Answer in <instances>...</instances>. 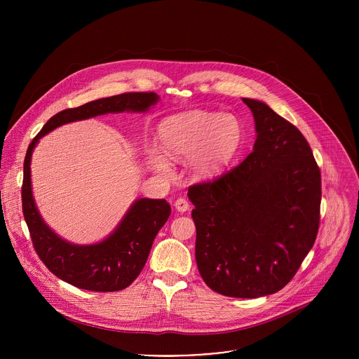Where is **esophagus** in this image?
Here are the masks:
<instances>
[{
	"instance_id": "esophagus-1",
	"label": "esophagus",
	"mask_w": 359,
	"mask_h": 359,
	"mask_svg": "<svg viewBox=\"0 0 359 359\" xmlns=\"http://www.w3.org/2000/svg\"><path fill=\"white\" fill-rule=\"evenodd\" d=\"M175 208H176V210H177V212L184 213V212H187V210H189L190 204H189V201H187L186 198L180 197V198H177V200L175 201Z\"/></svg>"
}]
</instances>
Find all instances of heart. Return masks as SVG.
<instances>
[{"instance_id": "1", "label": "heart", "mask_w": 359, "mask_h": 359, "mask_svg": "<svg viewBox=\"0 0 359 359\" xmlns=\"http://www.w3.org/2000/svg\"><path fill=\"white\" fill-rule=\"evenodd\" d=\"M243 140V126L231 114L193 111L165 119L158 128L161 149L170 159L190 161L197 179L209 180L220 176ZM147 161L156 173L172 175L169 161L155 149L147 151Z\"/></svg>"}]
</instances>
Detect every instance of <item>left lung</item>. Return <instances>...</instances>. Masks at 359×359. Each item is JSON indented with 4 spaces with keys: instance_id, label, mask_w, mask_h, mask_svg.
Instances as JSON below:
<instances>
[{
    "instance_id": "8db88e82",
    "label": "left lung",
    "mask_w": 359,
    "mask_h": 359,
    "mask_svg": "<svg viewBox=\"0 0 359 359\" xmlns=\"http://www.w3.org/2000/svg\"><path fill=\"white\" fill-rule=\"evenodd\" d=\"M255 125L252 151L210 183L194 184L197 269L213 291L259 298L288 284L313 248L321 173L302 133L267 104L243 97Z\"/></svg>"
}]
</instances>
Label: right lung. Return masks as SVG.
<instances>
[{
    "instance_id": "right-lung-1",
    "label": "right lung",
    "mask_w": 359,
    "mask_h": 359,
    "mask_svg": "<svg viewBox=\"0 0 359 359\" xmlns=\"http://www.w3.org/2000/svg\"><path fill=\"white\" fill-rule=\"evenodd\" d=\"M155 92H130L96 99L50 118L28 146L24 161L22 210L32 244L48 270L65 283L89 291H119L129 287L146 264L153 240L170 216L165 198H136L115 230L93 244H75L50 229L35 204L31 183L32 151L54 129L95 116L147 112L159 102Z\"/></svg>"
}]
</instances>
